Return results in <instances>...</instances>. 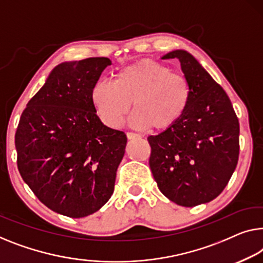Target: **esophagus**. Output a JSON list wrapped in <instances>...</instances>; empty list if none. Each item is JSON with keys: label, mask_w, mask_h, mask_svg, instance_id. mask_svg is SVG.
Returning <instances> with one entry per match:
<instances>
[{"label": "esophagus", "mask_w": 263, "mask_h": 263, "mask_svg": "<svg viewBox=\"0 0 263 263\" xmlns=\"http://www.w3.org/2000/svg\"><path fill=\"white\" fill-rule=\"evenodd\" d=\"M126 137H127V139H139V138H142V136H139V135H137V133H133V132H127L126 133Z\"/></svg>", "instance_id": "1"}]
</instances>
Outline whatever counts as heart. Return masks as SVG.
I'll list each match as a JSON object with an SVG mask.
<instances>
[{
  "mask_svg": "<svg viewBox=\"0 0 263 263\" xmlns=\"http://www.w3.org/2000/svg\"><path fill=\"white\" fill-rule=\"evenodd\" d=\"M91 101L98 117L109 128H118L124 117L136 130L164 131L178 123L190 101V86L169 66L144 59L116 74L113 85L98 81L92 87Z\"/></svg>",
  "mask_w": 263,
  "mask_h": 263,
  "instance_id": "1",
  "label": "heart"
}]
</instances>
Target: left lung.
Segmentation results:
<instances>
[{"mask_svg":"<svg viewBox=\"0 0 263 263\" xmlns=\"http://www.w3.org/2000/svg\"><path fill=\"white\" fill-rule=\"evenodd\" d=\"M178 59L190 86L185 113L167 130L147 138L148 164L162 194L182 206L216 198L237 165L240 125L229 97L186 50L162 59Z\"/></svg>","mask_w":263,"mask_h":263,"instance_id":"8db88e82","label":"left lung"}]
</instances>
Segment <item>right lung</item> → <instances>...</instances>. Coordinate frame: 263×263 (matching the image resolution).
<instances>
[{"label": "right lung", "instance_id": "add662e5", "mask_svg": "<svg viewBox=\"0 0 263 263\" xmlns=\"http://www.w3.org/2000/svg\"><path fill=\"white\" fill-rule=\"evenodd\" d=\"M108 58L62 62L27 104L15 133L17 167L35 196L58 214L96 213L115 190L127 138L101 123L92 87Z\"/></svg>", "mask_w": 263, "mask_h": 263}]
</instances>
